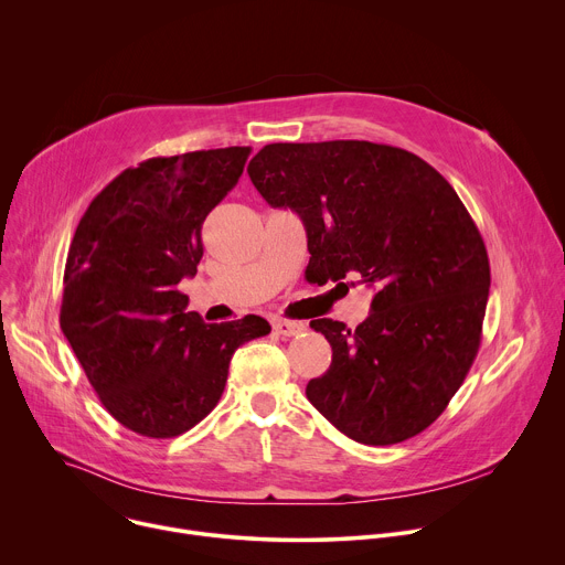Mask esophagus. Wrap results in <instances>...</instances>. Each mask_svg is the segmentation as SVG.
Segmentation results:
<instances>
[{
	"instance_id": "esophagus-1",
	"label": "esophagus",
	"mask_w": 565,
	"mask_h": 565,
	"mask_svg": "<svg viewBox=\"0 0 565 565\" xmlns=\"http://www.w3.org/2000/svg\"><path fill=\"white\" fill-rule=\"evenodd\" d=\"M306 327L301 321H292V319H273V331L281 338H295L303 331Z\"/></svg>"
}]
</instances>
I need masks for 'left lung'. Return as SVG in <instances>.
Segmentation results:
<instances>
[{"instance_id": "obj_1", "label": "left lung", "mask_w": 565, "mask_h": 565, "mask_svg": "<svg viewBox=\"0 0 565 565\" xmlns=\"http://www.w3.org/2000/svg\"><path fill=\"white\" fill-rule=\"evenodd\" d=\"M248 174L273 207L301 216L321 281L358 273L377 286L355 331L310 321L333 349L306 386L310 405L362 445L425 431L473 364L492 281L454 188L420 156L369 140L273 142Z\"/></svg>"}]
</instances>
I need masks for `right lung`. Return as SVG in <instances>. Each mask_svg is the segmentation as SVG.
I'll list each match as a JSON object with an SVG mask.
<instances>
[{"label":"right lung","instance_id":"add662e5","mask_svg":"<svg viewBox=\"0 0 565 565\" xmlns=\"http://www.w3.org/2000/svg\"><path fill=\"white\" fill-rule=\"evenodd\" d=\"M250 147L147 158L79 218L60 327L105 409L145 438H174L221 399L234 351L270 333L257 315L205 324L179 290L203 257L201 227L244 174Z\"/></svg>","mask_w":565,"mask_h":565}]
</instances>
